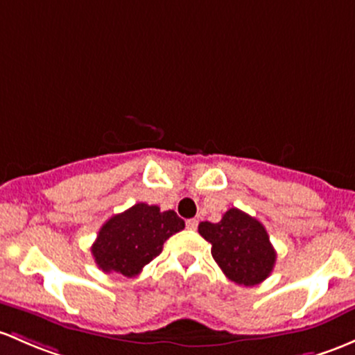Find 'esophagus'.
<instances>
[{
  "label": "esophagus",
  "mask_w": 355,
  "mask_h": 355,
  "mask_svg": "<svg viewBox=\"0 0 355 355\" xmlns=\"http://www.w3.org/2000/svg\"><path fill=\"white\" fill-rule=\"evenodd\" d=\"M185 225H187V227L189 230H197V226H199V221H197V219H189L187 223H185Z\"/></svg>",
  "instance_id": "esophagus-1"
}]
</instances>
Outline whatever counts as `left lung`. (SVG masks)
<instances>
[{"instance_id":"left-lung-1","label":"left lung","mask_w":355,"mask_h":355,"mask_svg":"<svg viewBox=\"0 0 355 355\" xmlns=\"http://www.w3.org/2000/svg\"><path fill=\"white\" fill-rule=\"evenodd\" d=\"M199 233L212 245V259L230 281L255 286L270 275L277 255L259 219L233 207L219 223H200Z\"/></svg>"}]
</instances>
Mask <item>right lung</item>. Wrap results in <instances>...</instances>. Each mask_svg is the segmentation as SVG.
<instances>
[{"mask_svg": "<svg viewBox=\"0 0 355 355\" xmlns=\"http://www.w3.org/2000/svg\"><path fill=\"white\" fill-rule=\"evenodd\" d=\"M185 227L175 211L139 202L112 216L98 231L92 255L103 272L136 277L144 266L162 253L163 243Z\"/></svg>", "mask_w": 355, "mask_h": 355, "instance_id": "add662e5", "label": "right lung"}]
</instances>
